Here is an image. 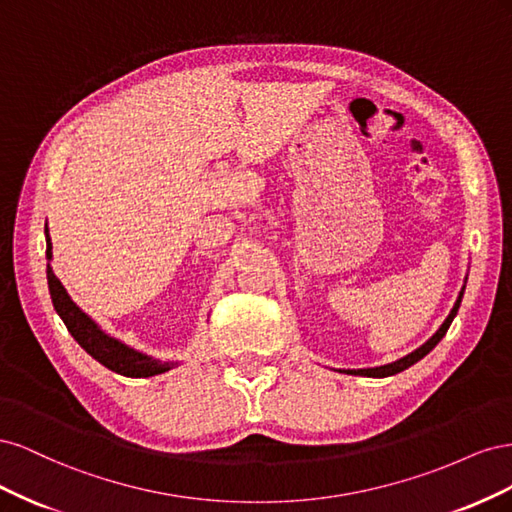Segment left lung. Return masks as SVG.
Returning a JSON list of instances; mask_svg holds the SVG:
<instances>
[{"label":"left lung","mask_w":512,"mask_h":512,"mask_svg":"<svg viewBox=\"0 0 512 512\" xmlns=\"http://www.w3.org/2000/svg\"><path fill=\"white\" fill-rule=\"evenodd\" d=\"M461 297H463V290L459 292V299H457V303L453 305V309H451V314H448V318L444 320V324L442 327L436 331V335H433L429 342H425L421 348L418 350H414V352H410L408 356H404V359H399V361H395V363H389V365H382V367H371V369H352L350 374H359V376H369V378H386V376H393V374H399V371H404V369H408L410 365H414L416 361H421L423 356L429 352V350H433L436 348V344L440 342V339L446 335V331H448V327H451V322H453V318L457 316V309H459V303H461Z\"/></svg>","instance_id":"left-lung-1"}]
</instances>
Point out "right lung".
Returning <instances> with one entry per match:
<instances>
[{"label": "right lung", "instance_id": "right-lung-1", "mask_svg": "<svg viewBox=\"0 0 512 512\" xmlns=\"http://www.w3.org/2000/svg\"><path fill=\"white\" fill-rule=\"evenodd\" d=\"M53 245L49 239V230H46V258H53ZM46 280H49V290H51V299L55 305V312L64 320L68 327L70 335L79 342V346L94 356L98 363L108 367L115 374L128 376V378H149V376H158L164 374V371L173 369L175 363L168 361H156L151 356L136 352L128 348L126 344H121L119 339L106 335L98 324L91 320L85 312H81L79 307L72 303L68 297L66 288L61 286V282L55 277L51 265H46Z\"/></svg>", "mask_w": 512, "mask_h": 512}]
</instances>
